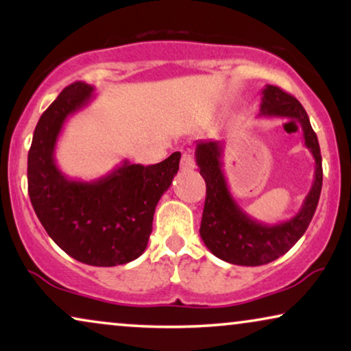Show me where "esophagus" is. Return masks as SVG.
<instances>
[{
    "instance_id": "esophagus-1",
    "label": "esophagus",
    "mask_w": 351,
    "mask_h": 351,
    "mask_svg": "<svg viewBox=\"0 0 351 351\" xmlns=\"http://www.w3.org/2000/svg\"><path fill=\"white\" fill-rule=\"evenodd\" d=\"M195 167V158L190 153H184L180 158V169L182 171H191Z\"/></svg>"
}]
</instances>
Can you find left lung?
<instances>
[{"mask_svg": "<svg viewBox=\"0 0 351 351\" xmlns=\"http://www.w3.org/2000/svg\"><path fill=\"white\" fill-rule=\"evenodd\" d=\"M261 117L291 118L300 123L305 145L315 158V180L299 213L286 222L265 225L257 222L239 208L230 193L222 169V142H196L195 158L206 182V201L199 234L206 247L233 265L257 267L273 262L286 254L302 238L313 219L323 185V165L318 137L308 114L295 97L278 86L262 90Z\"/></svg>", "mask_w": 351, "mask_h": 351, "instance_id": "8db88e82", "label": "left lung"}]
</instances>
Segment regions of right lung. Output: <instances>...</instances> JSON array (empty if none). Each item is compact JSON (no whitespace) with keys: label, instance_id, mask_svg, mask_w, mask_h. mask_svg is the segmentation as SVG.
Masks as SVG:
<instances>
[{"label":"right lung","instance_id":"add662e5","mask_svg":"<svg viewBox=\"0 0 351 351\" xmlns=\"http://www.w3.org/2000/svg\"><path fill=\"white\" fill-rule=\"evenodd\" d=\"M94 88L73 83L38 121L28 152V195L47 234L78 262L123 265L142 256L153 214L179 171L180 153L152 166L128 160L93 182L71 180L56 165L54 150L65 119L89 104Z\"/></svg>","mask_w":351,"mask_h":351}]
</instances>
